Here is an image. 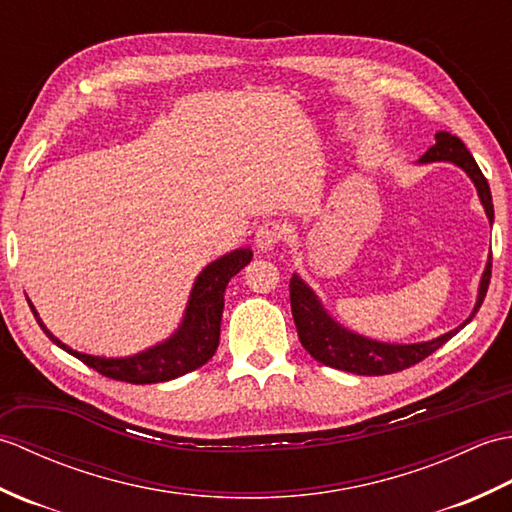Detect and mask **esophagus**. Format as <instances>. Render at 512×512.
<instances>
[{
    "label": "esophagus",
    "mask_w": 512,
    "mask_h": 512,
    "mask_svg": "<svg viewBox=\"0 0 512 512\" xmlns=\"http://www.w3.org/2000/svg\"><path fill=\"white\" fill-rule=\"evenodd\" d=\"M281 235H284V228H281L279 222H264L262 226H257V231H255L257 250H262V253L273 250L279 244Z\"/></svg>",
    "instance_id": "34e87169"
}]
</instances>
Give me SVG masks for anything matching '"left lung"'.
I'll use <instances>...</instances> for the list:
<instances>
[{
    "instance_id": "obj_1",
    "label": "left lung",
    "mask_w": 512,
    "mask_h": 512,
    "mask_svg": "<svg viewBox=\"0 0 512 512\" xmlns=\"http://www.w3.org/2000/svg\"><path fill=\"white\" fill-rule=\"evenodd\" d=\"M429 162H451V165L460 167L475 184L477 198H480L488 222L493 226L495 211L491 189H488L486 178L482 176L480 167H477L475 158L471 156V151L464 147L462 140L449 132H438L436 145L418 160V165H429ZM488 281H491V255H488V262L480 279V288H477L475 306L469 317H466V321L455 330L440 334L431 341L385 343L367 339L363 334L343 328V325L325 310L317 292H314L297 273L290 277L292 319H295L301 345L306 347L314 361L358 376H385L420 363L422 358H427L429 354L436 352L438 347L447 343L451 336L458 334L464 325L475 317L477 310H480L488 290Z\"/></svg>"
}]
</instances>
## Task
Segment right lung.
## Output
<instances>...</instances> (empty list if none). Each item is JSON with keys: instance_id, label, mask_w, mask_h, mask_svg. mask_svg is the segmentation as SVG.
<instances>
[{"instance_id": "add662e5", "label": "right lung", "mask_w": 512, "mask_h": 512, "mask_svg": "<svg viewBox=\"0 0 512 512\" xmlns=\"http://www.w3.org/2000/svg\"><path fill=\"white\" fill-rule=\"evenodd\" d=\"M250 259H253V250L235 248L231 253L217 257L215 262L206 264L193 281L187 308H184L176 332H171L165 341L132 356H94L72 350L43 325L35 306L30 301L28 303L39 328L48 334V339L99 374L134 385L165 383V380H173L202 367L215 354L217 343H220L224 290L231 277L250 264Z\"/></svg>"}]
</instances>
